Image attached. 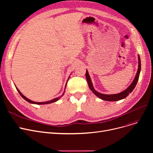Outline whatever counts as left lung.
<instances>
[{"label":"left lung","mask_w":153,"mask_h":153,"mask_svg":"<svg viewBox=\"0 0 153 153\" xmlns=\"http://www.w3.org/2000/svg\"><path fill=\"white\" fill-rule=\"evenodd\" d=\"M138 70L137 72H136V76L133 79V82H131V84L128 86L126 89L121 92L118 94H103L102 93H100L99 92H97L96 91L93 85V84L92 82V80L91 79V77L89 76V72H88L87 70H86V73H85V77H86V79L88 83V85H89V87L90 88V89L92 91V92L98 97L99 99L103 100H106V101H118L120 100L123 99L125 98H126L127 96L129 95V94H130L133 89H134V87L138 82V79H139V76H140V71H141V60H140V55H138Z\"/></svg>","instance_id":"8db88e82"}]
</instances>
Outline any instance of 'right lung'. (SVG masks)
Listing matches in <instances>:
<instances>
[{"label":"right lung","instance_id":"add662e5","mask_svg":"<svg viewBox=\"0 0 153 153\" xmlns=\"http://www.w3.org/2000/svg\"><path fill=\"white\" fill-rule=\"evenodd\" d=\"M69 77H70V76L68 77V79L67 82H66V85H65V88H64V89H66V85H67V83H68V80H69ZM16 89H17V90L18 91V92H19V94H20V95L22 96V98H23V99H25L26 101H27L28 102H29V103H33V104H36V105H44V104H49V103H51L55 102H56V101H58V100H59V99H61V97H62V96L64 95V93H65V90H64V92L62 93V94L61 96H59V97H58L54 98V99H52V100H51L47 101V102H34V101H32V100H31L28 99V98H27L25 95H23V94L21 93V92H20V91L19 90V89H18V88H17V87H16Z\"/></svg>","mask_w":153,"mask_h":153}]
</instances>
